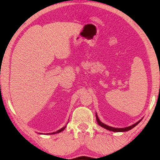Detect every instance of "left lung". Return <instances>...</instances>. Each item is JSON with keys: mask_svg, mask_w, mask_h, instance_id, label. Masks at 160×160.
Returning <instances> with one entry per match:
<instances>
[{"mask_svg": "<svg viewBox=\"0 0 160 160\" xmlns=\"http://www.w3.org/2000/svg\"><path fill=\"white\" fill-rule=\"evenodd\" d=\"M96 120H97V122L98 123V124H99L100 127H103L104 128L107 129V130L108 131H113V132H125V131H128L129 130H131V129H132V128H134L135 126H137L140 122H141L142 120H139L138 122H136V123H135L134 124H132L131 126H130V127H124V128H114V127H109V126H108L107 124H105L104 123H102L100 120L99 118H98V115H97V113H96Z\"/></svg>", "mask_w": 160, "mask_h": 160, "instance_id": "obj_1", "label": "left lung"}]
</instances>
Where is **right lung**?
<instances>
[{"label":"right lung","mask_w":160,"mask_h":160,"mask_svg":"<svg viewBox=\"0 0 160 160\" xmlns=\"http://www.w3.org/2000/svg\"><path fill=\"white\" fill-rule=\"evenodd\" d=\"M66 128V126L65 127H64L63 128H60V130H58V131H56V132H52V133H48V134H55V133H58V132H61V131H62L64 128Z\"/></svg>","instance_id":"obj_1"}]
</instances>
